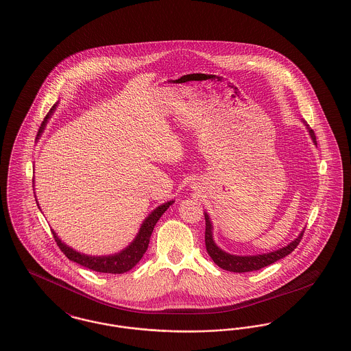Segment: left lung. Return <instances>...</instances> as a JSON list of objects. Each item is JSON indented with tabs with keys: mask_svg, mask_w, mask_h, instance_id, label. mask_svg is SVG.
<instances>
[{
	"mask_svg": "<svg viewBox=\"0 0 351 351\" xmlns=\"http://www.w3.org/2000/svg\"><path fill=\"white\" fill-rule=\"evenodd\" d=\"M302 123L305 124L313 143L317 145L314 131L310 128L309 124L306 123L305 121H302ZM204 217H206V247L208 254L210 256V258L213 260V263L217 267H220L224 270H229V271H234V273H245V271L258 270V269L265 268L270 264H274L276 261L284 258L285 256L290 254L300 244V241L302 239V234L305 232V228H304L301 230V233L291 243H289L288 245L280 247L277 250L268 252V253H261V254L239 256V254L228 253L215 243V240H213V224H212L210 217L206 212H204Z\"/></svg>",
	"mask_w": 351,
	"mask_h": 351,
	"instance_id": "8db88e82",
	"label": "left lung"
}]
</instances>
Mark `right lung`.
<instances>
[{
  "mask_svg": "<svg viewBox=\"0 0 351 351\" xmlns=\"http://www.w3.org/2000/svg\"><path fill=\"white\" fill-rule=\"evenodd\" d=\"M57 106H58V102L50 108L49 114L43 119L41 127H40V131H38V135H37V141L41 138L42 132H43L46 124L49 122V119L51 118L53 112L57 110ZM33 186H34V180H33ZM36 202H37V199H36ZM173 203H175V200H169L167 203H163V204L156 206L143 220V223H142V226L139 228L135 239L127 247L122 249L121 252L112 253V254L91 256V254H86V253H82V252H78V250L69 247L67 244H64L62 240L58 237V234L54 232V229H51V232L54 234V239H56L58 247H61V250H62L64 256L69 260L82 265L84 268L95 270V271H99V273L121 274V273H125V271L131 270L142 260V257H143V254H145V250L148 247V244H149V237L152 234L154 228L156 226V223L159 221V219L162 217V215ZM37 206L40 208L38 202H37Z\"/></svg>",
  "mask_w": 351,
  "mask_h": 351,
  "instance_id": "1",
  "label": "right lung"
}]
</instances>
